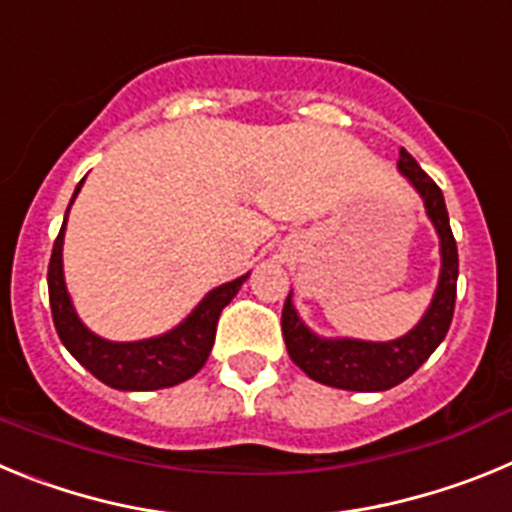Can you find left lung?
Listing matches in <instances>:
<instances>
[{
    "instance_id": "1",
    "label": "left lung",
    "mask_w": 512,
    "mask_h": 512,
    "mask_svg": "<svg viewBox=\"0 0 512 512\" xmlns=\"http://www.w3.org/2000/svg\"><path fill=\"white\" fill-rule=\"evenodd\" d=\"M400 171L410 179L425 202L428 217L433 220L441 238V279L433 295L431 307L408 336L397 338L390 343H369V341H325L305 328L297 318L295 305L287 297L282 310V336L287 343L289 359L300 366L310 379L338 390L354 392H382L395 384L405 382L413 372H418L428 356L438 348V343L449 333L451 318H454L456 302V277H459V253H456L454 233L449 225L446 202L433 182L425 174L413 156L405 148L400 151L397 161Z\"/></svg>"
}]
</instances>
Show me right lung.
Here are the masks:
<instances>
[{
	"label": "right lung",
	"mask_w": 512,
	"mask_h": 512,
	"mask_svg": "<svg viewBox=\"0 0 512 512\" xmlns=\"http://www.w3.org/2000/svg\"><path fill=\"white\" fill-rule=\"evenodd\" d=\"M81 182L74 197L79 194ZM74 197H71V202H74ZM66 217H69V210H66ZM63 230H66V220H63L61 233L53 243L51 264H48V297H51L53 325L58 330V338H61L63 346L69 348L71 356L81 366H87L99 382L110 384L115 390H161V387L187 382L189 377L200 372L207 356H210L212 343H215L217 318H220L223 307L238 295L246 277L212 289L182 325H176L164 336L135 343L104 341V338L94 336L92 330L84 328V323L74 312V305H71L69 292H66L61 261Z\"/></svg>",
	"instance_id": "obj_1"
}]
</instances>
